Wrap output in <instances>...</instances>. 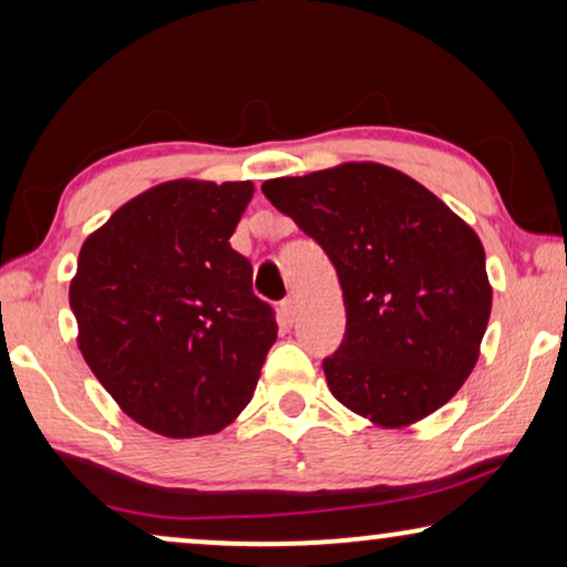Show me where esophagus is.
Wrapping results in <instances>:
<instances>
[{
	"label": "esophagus",
	"instance_id": "34e87169",
	"mask_svg": "<svg viewBox=\"0 0 567 567\" xmlns=\"http://www.w3.org/2000/svg\"><path fill=\"white\" fill-rule=\"evenodd\" d=\"M278 315H281L284 324H291L293 320H297V301H293V299L281 301V309H278Z\"/></svg>",
	"mask_w": 567,
	"mask_h": 567
}]
</instances>
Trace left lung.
Returning a JSON list of instances; mask_svg holds the SVG:
<instances>
[{
	"label": "left lung",
	"instance_id": "obj_1",
	"mask_svg": "<svg viewBox=\"0 0 567 567\" xmlns=\"http://www.w3.org/2000/svg\"><path fill=\"white\" fill-rule=\"evenodd\" d=\"M262 193L338 270L346 338L324 359L340 405L405 429L460 392L493 307L477 231L439 196L379 162L276 177Z\"/></svg>",
	"mask_w": 567,
	"mask_h": 567
}]
</instances>
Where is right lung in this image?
Returning <instances> with one entry per match:
<instances>
[{
	"mask_svg": "<svg viewBox=\"0 0 567 567\" xmlns=\"http://www.w3.org/2000/svg\"><path fill=\"white\" fill-rule=\"evenodd\" d=\"M255 185L181 177L138 193L84 239L69 305L76 343L131 421L167 439L219 433L276 343L235 235Z\"/></svg>",
	"mask_w": 567,
	"mask_h": 567,
	"instance_id": "add662e5",
	"label": "right lung"
}]
</instances>
